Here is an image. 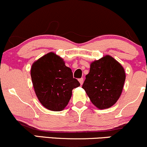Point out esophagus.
I'll use <instances>...</instances> for the list:
<instances>
[{"instance_id":"esophagus-1","label":"esophagus","mask_w":147,"mask_h":147,"mask_svg":"<svg viewBox=\"0 0 147 147\" xmlns=\"http://www.w3.org/2000/svg\"><path fill=\"white\" fill-rule=\"evenodd\" d=\"M79 83H80L81 85H82V84H83V83H84V78L79 79Z\"/></svg>"}]
</instances>
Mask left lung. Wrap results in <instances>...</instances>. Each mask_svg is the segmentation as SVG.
<instances>
[{
  "instance_id": "obj_1",
  "label": "left lung",
  "mask_w": 147,
  "mask_h": 147,
  "mask_svg": "<svg viewBox=\"0 0 147 147\" xmlns=\"http://www.w3.org/2000/svg\"><path fill=\"white\" fill-rule=\"evenodd\" d=\"M125 79L122 65L113 57L106 55L91 63L82 88L97 109H109L120 97Z\"/></svg>"
}]
</instances>
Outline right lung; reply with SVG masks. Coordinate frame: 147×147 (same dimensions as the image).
<instances>
[{
    "instance_id": "1",
    "label": "right lung",
    "mask_w": 147,
    "mask_h": 147,
    "mask_svg": "<svg viewBox=\"0 0 147 147\" xmlns=\"http://www.w3.org/2000/svg\"><path fill=\"white\" fill-rule=\"evenodd\" d=\"M31 77L40 103L53 111L63 110L71 98L72 90L80 86L73 78L71 69L54 52H49L32 64Z\"/></svg>"
}]
</instances>
